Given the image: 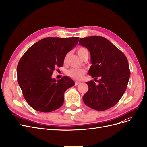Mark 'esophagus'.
Instances as JSON below:
<instances>
[{
	"mask_svg": "<svg viewBox=\"0 0 147 147\" xmlns=\"http://www.w3.org/2000/svg\"><path fill=\"white\" fill-rule=\"evenodd\" d=\"M80 83V82H79V81L76 80V81H75V85H79Z\"/></svg>",
	"mask_w": 147,
	"mask_h": 147,
	"instance_id": "1",
	"label": "esophagus"
}]
</instances>
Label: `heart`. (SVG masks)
<instances>
[{
  "instance_id": "1",
  "label": "heart",
  "mask_w": 147,
  "mask_h": 147,
  "mask_svg": "<svg viewBox=\"0 0 147 147\" xmlns=\"http://www.w3.org/2000/svg\"><path fill=\"white\" fill-rule=\"evenodd\" d=\"M78 54L79 56L83 59L85 56H88V50L85 47H80L78 50ZM69 56V53H68L65 56L64 63H67ZM86 73L85 69L80 68H72L67 71V74L69 77L75 79H81Z\"/></svg>"
}]
</instances>
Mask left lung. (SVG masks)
Masks as SVG:
<instances>
[{"instance_id":"left-lung-1","label":"left lung","mask_w":147,"mask_h":147,"mask_svg":"<svg viewBox=\"0 0 147 147\" xmlns=\"http://www.w3.org/2000/svg\"><path fill=\"white\" fill-rule=\"evenodd\" d=\"M79 45L86 47L91 54V66L88 74L99 77L86 82L88 90L83 96L88 107L104 111L115 105L125 91L130 76L128 60L111 42L101 36L80 38ZM96 81V80H95Z\"/></svg>"}]
</instances>
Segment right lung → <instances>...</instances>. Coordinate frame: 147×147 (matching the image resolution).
<instances>
[{
	"instance_id": "obj_1",
	"label": "right lung",
	"mask_w": 147,
	"mask_h": 147,
	"mask_svg": "<svg viewBox=\"0 0 147 147\" xmlns=\"http://www.w3.org/2000/svg\"><path fill=\"white\" fill-rule=\"evenodd\" d=\"M79 37H46L30 47L17 67L18 82L27 103L34 110L51 112L61 107L63 94L74 82L68 76L51 78L63 65L66 54L78 44Z\"/></svg>"
}]
</instances>
